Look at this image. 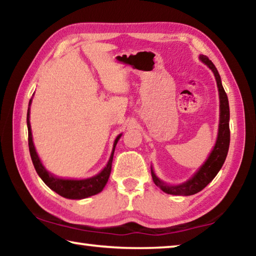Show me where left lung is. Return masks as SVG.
<instances>
[{"mask_svg": "<svg viewBox=\"0 0 256 256\" xmlns=\"http://www.w3.org/2000/svg\"><path fill=\"white\" fill-rule=\"evenodd\" d=\"M200 60L203 63L210 68V70L214 72L216 86H218L219 99H220V118H219V128H218V138H216V144L214 150L211 151L206 162L202 164L192 178H190L185 183L180 185H167L160 180L156 176L154 172L151 168V176H152L154 183L158 186L160 190H162L164 193L172 194V196H193L198 192H200L218 174L220 168L226 160L229 142H230V131H229V102L227 94L224 92V89L222 84V79L214 64L206 58V55H200Z\"/></svg>", "mask_w": 256, "mask_h": 256, "instance_id": "obj_1", "label": "left lung"}]
</instances>
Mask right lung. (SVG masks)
Listing matches in <instances>:
<instances>
[{
    "label": "right lung",
    "instance_id": "1",
    "mask_svg": "<svg viewBox=\"0 0 256 256\" xmlns=\"http://www.w3.org/2000/svg\"><path fill=\"white\" fill-rule=\"evenodd\" d=\"M32 105V99L29 102V107ZM29 108L27 112V126H28V144H29V151H30V157H32V164L34 170H36L37 174L40 175L42 182L48 186L50 190H53L54 192L60 194V196L66 198H72V200H80V198H86L94 194H98L102 192V188H105L108 178H110V170H112V157H114V151L115 146L118 144V141L120 138L122 136V134L118 136L114 141V146H112V154L110 157V160L106 164V167L97 174L96 176L90 177V178L86 180H64V178H58V177H55L52 175L50 172L46 170V168L42 166L40 157L36 152V149H34V142H32V128H30V114H29Z\"/></svg>",
    "mask_w": 256,
    "mask_h": 256
}]
</instances>
